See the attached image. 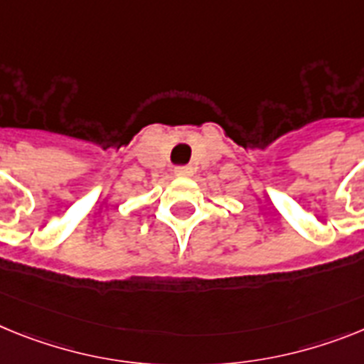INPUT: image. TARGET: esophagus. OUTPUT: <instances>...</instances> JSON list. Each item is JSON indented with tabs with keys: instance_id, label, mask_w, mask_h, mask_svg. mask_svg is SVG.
Returning <instances> with one entry per match:
<instances>
[{
	"instance_id": "34e87169",
	"label": "esophagus",
	"mask_w": 364,
	"mask_h": 364,
	"mask_svg": "<svg viewBox=\"0 0 364 364\" xmlns=\"http://www.w3.org/2000/svg\"><path fill=\"white\" fill-rule=\"evenodd\" d=\"M192 172H194V170H192L191 166H176V170H173V173H176L177 177H188L192 176Z\"/></svg>"
}]
</instances>
